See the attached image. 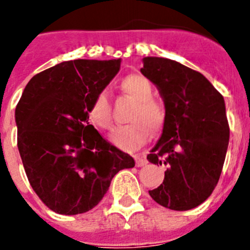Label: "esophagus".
<instances>
[{"mask_svg":"<svg viewBox=\"0 0 250 250\" xmlns=\"http://www.w3.org/2000/svg\"><path fill=\"white\" fill-rule=\"evenodd\" d=\"M146 163H148V160H146V158L136 157V165H137V167H144Z\"/></svg>","mask_w":250,"mask_h":250,"instance_id":"34e87169","label":"esophagus"}]
</instances>
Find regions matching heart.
Masks as SVG:
<instances>
[{"mask_svg": "<svg viewBox=\"0 0 250 250\" xmlns=\"http://www.w3.org/2000/svg\"><path fill=\"white\" fill-rule=\"evenodd\" d=\"M120 88L125 95L134 101L129 114L132 123L117 127L111 139L118 148L134 151L143 146L154 133L162 130L167 120V108L160 100L153 96L150 81L143 75L133 74L123 79ZM88 118L96 127L109 129L112 127V106L108 92L99 91L88 106Z\"/></svg>", "mask_w": 250, "mask_h": 250, "instance_id": "obj_1", "label": "heart"}]
</instances>
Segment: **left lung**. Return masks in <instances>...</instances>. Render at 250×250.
<instances>
[{
  "label": "left lung",
  "mask_w": 250,
  "mask_h": 250,
  "mask_svg": "<svg viewBox=\"0 0 250 250\" xmlns=\"http://www.w3.org/2000/svg\"><path fill=\"white\" fill-rule=\"evenodd\" d=\"M141 72L157 86L167 108L162 137L146 157L167 170L149 195L174 211L195 208L222 172L229 142L225 100L201 72L174 60L146 57Z\"/></svg>",
  "instance_id": "8db88e82"
}]
</instances>
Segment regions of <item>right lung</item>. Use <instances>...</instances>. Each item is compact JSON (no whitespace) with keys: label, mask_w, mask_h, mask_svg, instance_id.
I'll use <instances>...</instances> for the list:
<instances>
[{"label":"right lung","mask_w":250,"mask_h":250,"mask_svg":"<svg viewBox=\"0 0 250 250\" xmlns=\"http://www.w3.org/2000/svg\"><path fill=\"white\" fill-rule=\"evenodd\" d=\"M121 59L60 62L30 79L16 107L17 146L28 181L59 214L96 206L134 159L88 123V106L117 75Z\"/></svg>","instance_id":"add662e5"}]
</instances>
